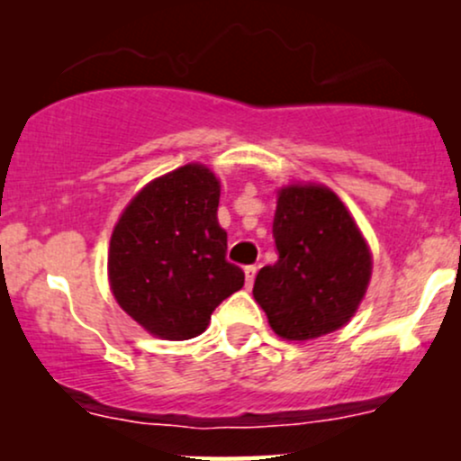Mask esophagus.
Here are the masks:
<instances>
[{"instance_id": "esophagus-1", "label": "esophagus", "mask_w": 461, "mask_h": 461, "mask_svg": "<svg viewBox=\"0 0 461 461\" xmlns=\"http://www.w3.org/2000/svg\"><path fill=\"white\" fill-rule=\"evenodd\" d=\"M256 273H258L256 264H251V267H245V282H247V288H251L253 282H256Z\"/></svg>"}]
</instances>
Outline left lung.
<instances>
[{"label":"left lung","instance_id":"left-lung-1","mask_svg":"<svg viewBox=\"0 0 461 461\" xmlns=\"http://www.w3.org/2000/svg\"><path fill=\"white\" fill-rule=\"evenodd\" d=\"M277 262L260 268L253 297L285 340L340 330L366 294L370 249L338 194L319 184L277 193L273 221Z\"/></svg>","mask_w":461,"mask_h":461}]
</instances>
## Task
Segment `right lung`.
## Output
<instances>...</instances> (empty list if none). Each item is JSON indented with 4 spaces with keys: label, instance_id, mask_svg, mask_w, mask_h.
Listing matches in <instances>:
<instances>
[{
    "label": "right lung",
    "instance_id": "obj_1",
    "mask_svg": "<svg viewBox=\"0 0 461 461\" xmlns=\"http://www.w3.org/2000/svg\"><path fill=\"white\" fill-rule=\"evenodd\" d=\"M219 197L214 173L193 162L147 184L114 225L110 288L116 303L153 336H199L216 305L245 284L242 268L225 258Z\"/></svg>",
    "mask_w": 461,
    "mask_h": 461
}]
</instances>
